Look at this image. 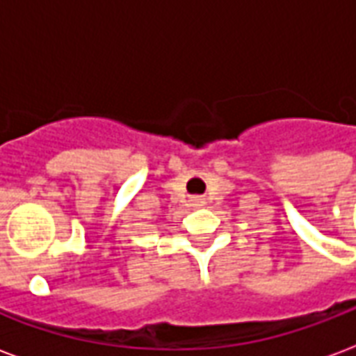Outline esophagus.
I'll list each match as a JSON object with an SVG mask.
<instances>
[{"label": "esophagus", "mask_w": 356, "mask_h": 356, "mask_svg": "<svg viewBox=\"0 0 356 356\" xmlns=\"http://www.w3.org/2000/svg\"><path fill=\"white\" fill-rule=\"evenodd\" d=\"M193 204L194 206H204V198H202V196H194Z\"/></svg>", "instance_id": "obj_1"}]
</instances>
